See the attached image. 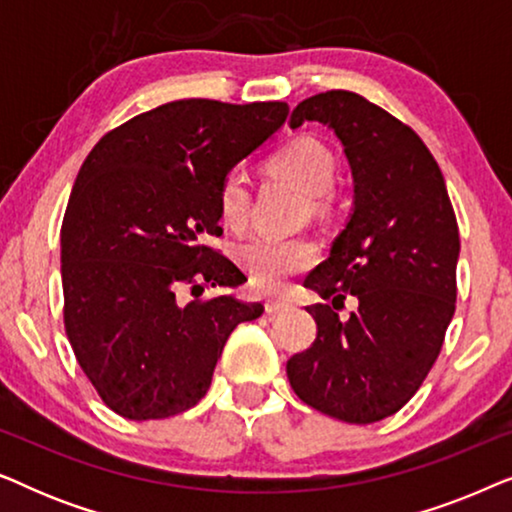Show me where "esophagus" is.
Returning <instances> with one entry per match:
<instances>
[{"mask_svg": "<svg viewBox=\"0 0 512 512\" xmlns=\"http://www.w3.org/2000/svg\"><path fill=\"white\" fill-rule=\"evenodd\" d=\"M289 307H291V303H289V300H284V298H268V300H265V310H268L270 314L284 312V310H289Z\"/></svg>", "mask_w": 512, "mask_h": 512, "instance_id": "1", "label": "esophagus"}]
</instances>
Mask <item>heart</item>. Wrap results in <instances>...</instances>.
<instances>
[{
	"label": "heart",
	"mask_w": 512,
	"mask_h": 512,
	"mask_svg": "<svg viewBox=\"0 0 512 512\" xmlns=\"http://www.w3.org/2000/svg\"><path fill=\"white\" fill-rule=\"evenodd\" d=\"M272 172L293 181L300 191L317 195V202L326 200V191L333 186L335 160L331 151L317 139L298 137L282 146L270 158ZM249 184L242 170L223 174L216 188V209L219 219L230 230H242L249 219ZM244 270L249 272L251 284L263 291H277L291 275L310 268L317 258V247L303 237L279 240V237H251L237 249Z\"/></svg>",
	"instance_id": "heart-1"
}]
</instances>
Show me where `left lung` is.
<instances>
[{
	"label": "left lung",
	"instance_id": "8db88e82",
	"mask_svg": "<svg viewBox=\"0 0 512 512\" xmlns=\"http://www.w3.org/2000/svg\"><path fill=\"white\" fill-rule=\"evenodd\" d=\"M328 125L354 177V212L305 289L317 338L286 375L300 401L349 424L394 415L436 363L457 303L459 226L443 172L408 125L366 97L326 90L293 109L291 128ZM347 295L360 310L334 312Z\"/></svg>",
	"mask_w": 512,
	"mask_h": 512
}]
</instances>
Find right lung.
<instances>
[{"label":"right lung","instance_id":"add662e5","mask_svg":"<svg viewBox=\"0 0 512 512\" xmlns=\"http://www.w3.org/2000/svg\"><path fill=\"white\" fill-rule=\"evenodd\" d=\"M286 116V102H167L83 160L60 230L62 314L76 361L116 415L146 422L193 408L228 335L263 314L261 303L198 296L247 282L205 244L223 233L216 188ZM186 285L191 304L178 298Z\"/></svg>","mask_w":512,"mask_h":512}]
</instances>
